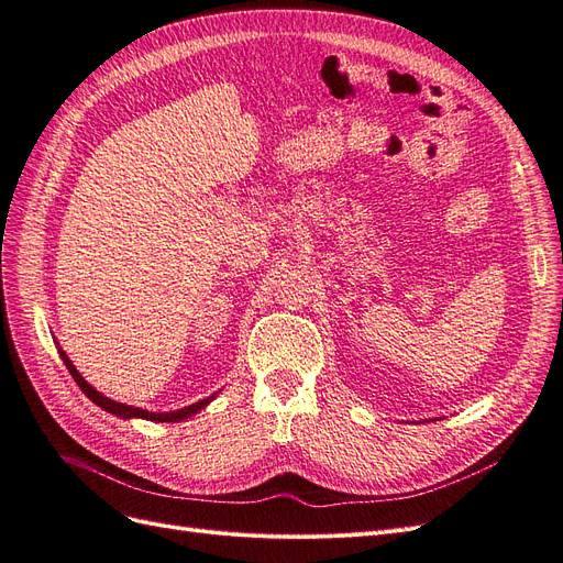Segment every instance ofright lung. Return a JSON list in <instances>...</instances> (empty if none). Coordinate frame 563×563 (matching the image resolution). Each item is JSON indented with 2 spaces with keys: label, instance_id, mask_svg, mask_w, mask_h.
I'll list each match as a JSON object with an SVG mask.
<instances>
[{
  "label": "right lung",
  "instance_id": "add662e5",
  "mask_svg": "<svg viewBox=\"0 0 563 563\" xmlns=\"http://www.w3.org/2000/svg\"><path fill=\"white\" fill-rule=\"evenodd\" d=\"M58 354H60L63 364L67 366V371H70V376L75 378V383L79 385V389L84 391V395H87L96 406L103 408V411H108V413H112V416H117V418H145V420H155V422H180V420H185V418H190V416L199 413L201 408L213 399V397L201 399V401H197V404H190V406H185V408H178V411H168V413L145 411V408H135V406L119 404V401H114V399H108L106 395H100L98 389H93L87 380H84V378L79 376V371L75 368V364H73L70 360H67V354H65L60 347H58Z\"/></svg>",
  "mask_w": 563,
  "mask_h": 563
}]
</instances>
